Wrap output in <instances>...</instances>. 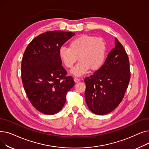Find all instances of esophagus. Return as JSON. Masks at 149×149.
<instances>
[{"instance_id":"obj_1","label":"esophagus","mask_w":149,"mask_h":149,"mask_svg":"<svg viewBox=\"0 0 149 149\" xmlns=\"http://www.w3.org/2000/svg\"><path fill=\"white\" fill-rule=\"evenodd\" d=\"M74 81H75V83H78V82L80 81V79H78V78H74Z\"/></svg>"}]
</instances>
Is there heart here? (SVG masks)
I'll return each mask as SVG.
<instances>
[{
    "instance_id": "obj_1",
    "label": "heart",
    "mask_w": 149,
    "mask_h": 149,
    "mask_svg": "<svg viewBox=\"0 0 149 149\" xmlns=\"http://www.w3.org/2000/svg\"><path fill=\"white\" fill-rule=\"evenodd\" d=\"M107 44L103 38L81 35L70 42L69 48L61 47L59 57L63 65L72 68L79 58V62L70 73L76 77L86 74L89 69L97 70L103 66L106 57Z\"/></svg>"
}]
</instances>
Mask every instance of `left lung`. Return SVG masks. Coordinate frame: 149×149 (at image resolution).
<instances>
[{"mask_svg":"<svg viewBox=\"0 0 149 149\" xmlns=\"http://www.w3.org/2000/svg\"><path fill=\"white\" fill-rule=\"evenodd\" d=\"M130 79L127 54L115 38V48L109 53L104 65L84 79V97L89 110L100 115L113 111L121 102Z\"/></svg>","mask_w":149,"mask_h":149,"instance_id":"left-lung-1","label":"left lung"}]
</instances>
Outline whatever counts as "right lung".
Instances as JSON below:
<instances>
[{
	"mask_svg": "<svg viewBox=\"0 0 149 149\" xmlns=\"http://www.w3.org/2000/svg\"><path fill=\"white\" fill-rule=\"evenodd\" d=\"M75 33L48 31L30 42L23 54L21 72L23 88L32 105L46 115L58 113L66 102V95L75 84L66 77L58 51Z\"/></svg>",
	"mask_w": 149,
	"mask_h": 149,
	"instance_id": "1",
	"label": "right lung"
}]
</instances>
